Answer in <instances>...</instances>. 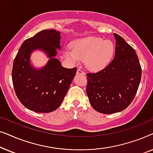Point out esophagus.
Here are the masks:
<instances>
[{"instance_id": "obj_1", "label": "esophagus", "mask_w": 153, "mask_h": 153, "mask_svg": "<svg viewBox=\"0 0 153 153\" xmlns=\"http://www.w3.org/2000/svg\"><path fill=\"white\" fill-rule=\"evenodd\" d=\"M76 74H83V75H84L85 73L83 72V71L81 70V69L78 68V69H77V70H76Z\"/></svg>"}]
</instances>
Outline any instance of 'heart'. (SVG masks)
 <instances>
[{
	"label": "heart",
	"instance_id": "obj_1",
	"mask_svg": "<svg viewBox=\"0 0 153 153\" xmlns=\"http://www.w3.org/2000/svg\"><path fill=\"white\" fill-rule=\"evenodd\" d=\"M114 51L115 47L111 41L89 37L75 40L72 43V49H65L63 54L73 63H77L80 59L85 60V65L88 68L98 71L108 65Z\"/></svg>",
	"mask_w": 153,
	"mask_h": 153
}]
</instances>
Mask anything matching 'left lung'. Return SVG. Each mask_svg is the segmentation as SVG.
I'll return each instance as SVG.
<instances>
[{"mask_svg":"<svg viewBox=\"0 0 153 153\" xmlns=\"http://www.w3.org/2000/svg\"><path fill=\"white\" fill-rule=\"evenodd\" d=\"M116 53L111 62L97 73L87 74L86 93L97 111H122L133 101L141 78V68L134 49L114 33Z\"/></svg>","mask_w":153,"mask_h":153,"instance_id":"1","label":"left lung"}]
</instances>
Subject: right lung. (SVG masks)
I'll use <instances>...</instances> for the list:
<instances>
[{
  "instance_id": "obj_1",
  "label": "right lung",
  "mask_w": 153,
  "mask_h": 153,
  "mask_svg": "<svg viewBox=\"0 0 153 153\" xmlns=\"http://www.w3.org/2000/svg\"><path fill=\"white\" fill-rule=\"evenodd\" d=\"M60 33L44 30L22 43L13 62L12 83L18 99L29 110L49 113L59 107L76 74V68H65L56 58L61 49ZM35 51L44 52L49 58L42 68L30 61Z\"/></svg>"
}]
</instances>
